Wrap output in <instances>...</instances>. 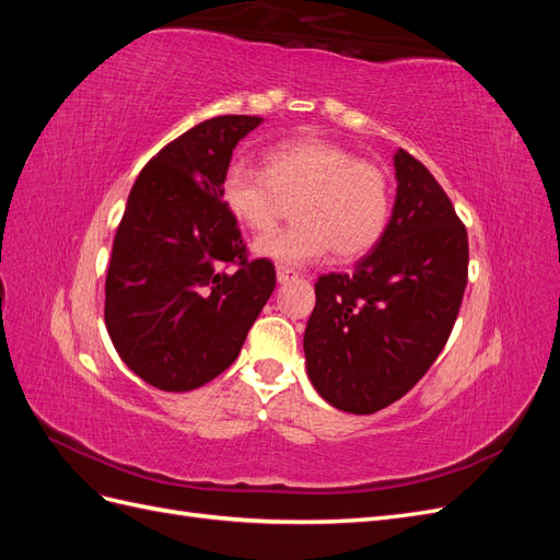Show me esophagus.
<instances>
[{
	"label": "esophagus",
	"mask_w": 560,
	"mask_h": 560,
	"mask_svg": "<svg viewBox=\"0 0 560 560\" xmlns=\"http://www.w3.org/2000/svg\"><path fill=\"white\" fill-rule=\"evenodd\" d=\"M276 273H278V282H287V280H292V278H299L296 270L290 268V266H278Z\"/></svg>",
	"instance_id": "34e87169"
}]
</instances>
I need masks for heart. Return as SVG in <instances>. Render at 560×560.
Instances as JSON below:
<instances>
[{"instance_id": "b5f03b06", "label": "heart", "mask_w": 560, "mask_h": 560, "mask_svg": "<svg viewBox=\"0 0 560 560\" xmlns=\"http://www.w3.org/2000/svg\"><path fill=\"white\" fill-rule=\"evenodd\" d=\"M266 167L235 163L222 196L235 222L254 233L278 224L296 202V224L266 233L254 252L278 266H306L329 249L354 261L374 249L393 212V189L381 165L322 138H299L266 151Z\"/></svg>"}]
</instances>
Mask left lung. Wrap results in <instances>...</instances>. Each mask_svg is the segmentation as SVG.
<instances>
[{
	"label": "left lung",
	"instance_id": "obj_1",
	"mask_svg": "<svg viewBox=\"0 0 560 560\" xmlns=\"http://www.w3.org/2000/svg\"><path fill=\"white\" fill-rule=\"evenodd\" d=\"M397 198L381 243L352 273L319 276L303 334L308 378L348 413L401 399L444 350L467 287V229L409 151L395 154Z\"/></svg>",
	"mask_w": 560,
	"mask_h": 560
}]
</instances>
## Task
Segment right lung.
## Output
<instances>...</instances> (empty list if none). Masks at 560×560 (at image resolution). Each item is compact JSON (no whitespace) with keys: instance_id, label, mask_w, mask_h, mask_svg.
I'll return each instance as SVG.
<instances>
[{"instance_id":"add662e5","label":"right lung","mask_w":560,"mask_h":560,"mask_svg":"<svg viewBox=\"0 0 560 560\" xmlns=\"http://www.w3.org/2000/svg\"><path fill=\"white\" fill-rule=\"evenodd\" d=\"M261 121L214 116L165 144L135 179L116 229L105 325L118 358L165 393L226 371L276 290V266L247 257L222 196L235 144Z\"/></svg>"}]
</instances>
